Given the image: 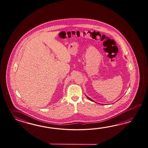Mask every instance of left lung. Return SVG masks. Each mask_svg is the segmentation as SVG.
<instances>
[{
	"label": "left lung",
	"mask_w": 148,
	"mask_h": 148,
	"mask_svg": "<svg viewBox=\"0 0 148 148\" xmlns=\"http://www.w3.org/2000/svg\"><path fill=\"white\" fill-rule=\"evenodd\" d=\"M88 97V99H89V100H90V101H93V102H94V101L93 100H92V99H90V98H89V97Z\"/></svg>",
	"instance_id": "obj_1"
}]
</instances>
